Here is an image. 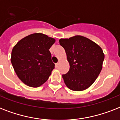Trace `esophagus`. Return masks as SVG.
I'll return each mask as SVG.
<instances>
[{"label":"esophagus","instance_id":"34e87169","mask_svg":"<svg viewBox=\"0 0 120 120\" xmlns=\"http://www.w3.org/2000/svg\"><path fill=\"white\" fill-rule=\"evenodd\" d=\"M55 67H56V68H58V67H59V63H56L55 64Z\"/></svg>","mask_w":120,"mask_h":120}]
</instances>
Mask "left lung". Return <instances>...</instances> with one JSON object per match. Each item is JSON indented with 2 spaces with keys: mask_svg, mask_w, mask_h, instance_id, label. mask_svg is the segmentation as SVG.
<instances>
[{
  "mask_svg": "<svg viewBox=\"0 0 120 120\" xmlns=\"http://www.w3.org/2000/svg\"><path fill=\"white\" fill-rule=\"evenodd\" d=\"M67 54L70 70L62 75L66 86L73 91H83L94 83L102 69L105 55L98 45L89 38L75 35L59 40Z\"/></svg>",
  "mask_w": 120,
  "mask_h": 120,
  "instance_id": "left-lung-1",
  "label": "left lung"
}]
</instances>
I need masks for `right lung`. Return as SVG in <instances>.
Instances as JSON below:
<instances>
[{"instance_id": "1", "label": "right lung", "mask_w": 120, "mask_h": 120, "mask_svg": "<svg viewBox=\"0 0 120 120\" xmlns=\"http://www.w3.org/2000/svg\"><path fill=\"white\" fill-rule=\"evenodd\" d=\"M55 39L41 33L32 34L14 47L11 63L19 79L31 87L43 84L54 69L49 51Z\"/></svg>"}]
</instances>
